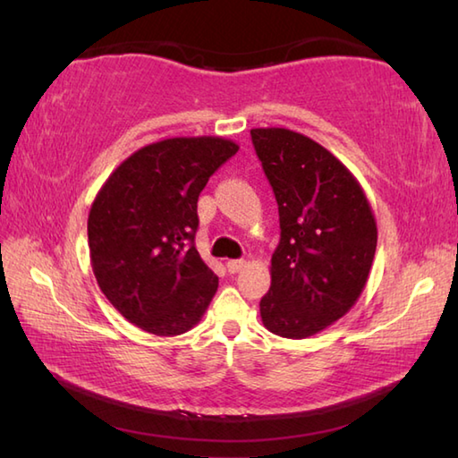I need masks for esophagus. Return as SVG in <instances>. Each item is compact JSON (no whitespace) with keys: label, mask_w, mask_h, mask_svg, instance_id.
<instances>
[{"label":"esophagus","mask_w":458,"mask_h":458,"mask_svg":"<svg viewBox=\"0 0 458 458\" xmlns=\"http://www.w3.org/2000/svg\"><path fill=\"white\" fill-rule=\"evenodd\" d=\"M226 267H228L230 274H238L242 267H246V261L244 259H228Z\"/></svg>","instance_id":"34e87169"}]
</instances>
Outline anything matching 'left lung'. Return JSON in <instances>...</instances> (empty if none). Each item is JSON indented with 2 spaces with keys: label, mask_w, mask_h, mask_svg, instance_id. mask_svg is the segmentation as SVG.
<instances>
[{
  "label": "left lung",
  "mask_w": 458,
  "mask_h": 458,
  "mask_svg": "<svg viewBox=\"0 0 458 458\" xmlns=\"http://www.w3.org/2000/svg\"><path fill=\"white\" fill-rule=\"evenodd\" d=\"M251 141L281 228L261 320L277 336H313L344 317L366 287L377 244L374 212L354 174L307 135L256 128Z\"/></svg>",
  "instance_id": "1"
}]
</instances>
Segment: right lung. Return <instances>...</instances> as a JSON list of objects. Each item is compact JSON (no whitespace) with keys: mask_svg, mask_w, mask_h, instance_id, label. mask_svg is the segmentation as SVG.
<instances>
[{"mask_svg":"<svg viewBox=\"0 0 458 458\" xmlns=\"http://www.w3.org/2000/svg\"><path fill=\"white\" fill-rule=\"evenodd\" d=\"M238 143L200 135L131 153L96 194L89 248L96 281L123 318L157 336L199 325L218 277L194 248L197 202Z\"/></svg>","mask_w":458,"mask_h":458,"instance_id":"obj_1","label":"right lung"}]
</instances>
